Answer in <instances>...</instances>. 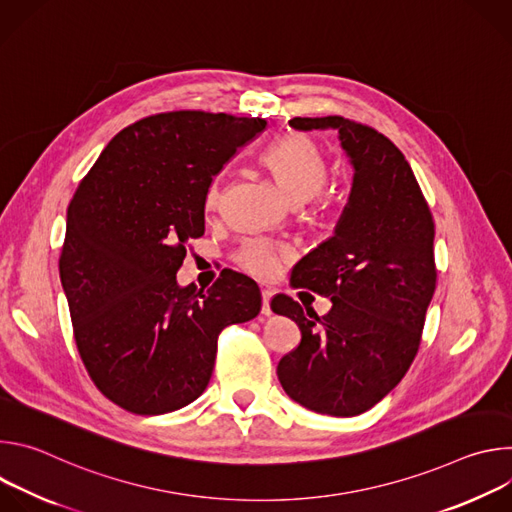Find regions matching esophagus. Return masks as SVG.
<instances>
[{"mask_svg":"<svg viewBox=\"0 0 512 512\" xmlns=\"http://www.w3.org/2000/svg\"><path fill=\"white\" fill-rule=\"evenodd\" d=\"M271 296H273V291L271 289H263L261 291V298H263V304H261V314L263 316H271L273 312H271V306H269V302H271Z\"/></svg>","mask_w":512,"mask_h":512,"instance_id":"esophagus-1","label":"esophagus"}]
</instances>
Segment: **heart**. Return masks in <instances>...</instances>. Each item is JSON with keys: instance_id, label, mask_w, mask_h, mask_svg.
<instances>
[{"instance_id": "b5f03b06", "label": "heart", "mask_w": 512, "mask_h": 512, "mask_svg": "<svg viewBox=\"0 0 512 512\" xmlns=\"http://www.w3.org/2000/svg\"><path fill=\"white\" fill-rule=\"evenodd\" d=\"M265 166L271 170L285 194L304 202L314 198L328 178V160L320 145L302 133H287L275 139L263 154ZM221 200V180H214L206 194V204ZM334 196H324L322 206H332ZM283 249L269 239H249L237 253V263L255 277H271L279 269Z\"/></svg>"}]
</instances>
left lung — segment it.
I'll return each mask as SVG.
<instances>
[{
    "label": "left lung",
    "instance_id": "obj_1",
    "mask_svg": "<svg viewBox=\"0 0 512 512\" xmlns=\"http://www.w3.org/2000/svg\"><path fill=\"white\" fill-rule=\"evenodd\" d=\"M289 127L336 129L354 176L334 235L291 271L294 287L332 300L330 312L320 318L287 296L271 300L302 332L277 379L306 409L352 417L389 395L417 354L437 275L433 218L409 162L383 133L338 115L294 117Z\"/></svg>",
    "mask_w": 512,
    "mask_h": 512
}]
</instances>
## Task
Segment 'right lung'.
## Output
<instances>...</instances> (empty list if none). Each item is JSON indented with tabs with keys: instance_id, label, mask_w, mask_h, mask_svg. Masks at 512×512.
<instances>
[{
	"instance_id": "obj_1",
	"label": "right lung",
	"mask_w": 512,
	"mask_h": 512,
	"mask_svg": "<svg viewBox=\"0 0 512 512\" xmlns=\"http://www.w3.org/2000/svg\"><path fill=\"white\" fill-rule=\"evenodd\" d=\"M265 119L174 111L119 131L66 210L58 261L79 354L97 389L137 415L198 399L216 338L253 320L259 287L223 271L206 291L176 273L204 235L212 178Z\"/></svg>"
}]
</instances>
